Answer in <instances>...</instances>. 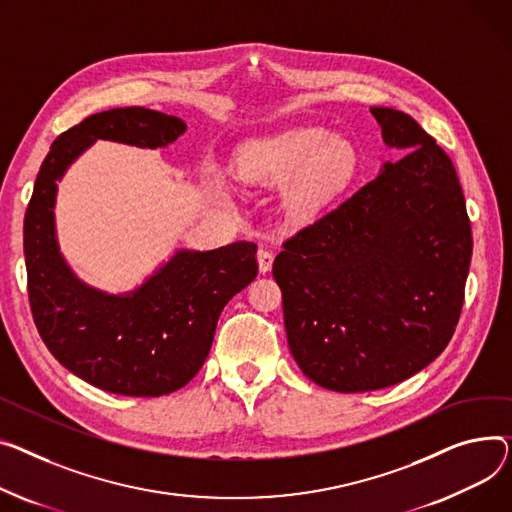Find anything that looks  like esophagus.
Returning <instances> with one entry per match:
<instances>
[{"instance_id": "obj_1", "label": "esophagus", "mask_w": 512, "mask_h": 512, "mask_svg": "<svg viewBox=\"0 0 512 512\" xmlns=\"http://www.w3.org/2000/svg\"><path fill=\"white\" fill-rule=\"evenodd\" d=\"M257 263H259V271H261V274H267V271L271 269V265H274V253L267 251V249H259V253H257Z\"/></svg>"}]
</instances>
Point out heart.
Here are the masks:
<instances>
[{"label": "heart", "instance_id": "heart-1", "mask_svg": "<svg viewBox=\"0 0 512 512\" xmlns=\"http://www.w3.org/2000/svg\"><path fill=\"white\" fill-rule=\"evenodd\" d=\"M358 150L321 127H294L253 140L236 154V175L243 183L284 191L286 212L298 220H315L342 193L358 170Z\"/></svg>", "mask_w": 512, "mask_h": 512}]
</instances>
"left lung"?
Segmentation results:
<instances>
[{
	"label": "left lung",
	"mask_w": 512,
	"mask_h": 512,
	"mask_svg": "<svg viewBox=\"0 0 512 512\" xmlns=\"http://www.w3.org/2000/svg\"><path fill=\"white\" fill-rule=\"evenodd\" d=\"M405 152L274 261L290 352L319 387L364 393L426 368L451 342L471 226L451 158L410 117L370 107Z\"/></svg>",
	"instance_id": "left-lung-1"
}]
</instances>
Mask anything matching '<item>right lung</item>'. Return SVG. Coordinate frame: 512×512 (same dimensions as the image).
<instances>
[{
  "instance_id": "add662e5",
  "label": "right lung",
  "mask_w": 512,
  "mask_h": 512,
  "mask_svg": "<svg viewBox=\"0 0 512 512\" xmlns=\"http://www.w3.org/2000/svg\"><path fill=\"white\" fill-rule=\"evenodd\" d=\"M183 119L144 107L90 115L53 142L24 216V257L34 323L49 352L82 381L117 395L160 397L185 387L206 362L228 300L257 276V245L177 249L127 292L80 280L55 224L59 181L94 142L166 148Z\"/></svg>"
}]
</instances>
